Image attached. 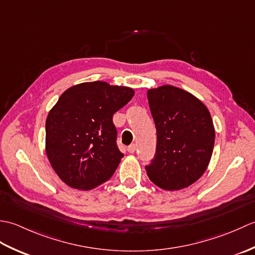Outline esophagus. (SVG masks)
<instances>
[{"instance_id":"esophagus-1","label":"esophagus","mask_w":255,"mask_h":255,"mask_svg":"<svg viewBox=\"0 0 255 255\" xmlns=\"http://www.w3.org/2000/svg\"><path fill=\"white\" fill-rule=\"evenodd\" d=\"M136 148H137V145L134 144V143H131V144L129 145V147L127 148V150H128L129 153H133L134 151H136Z\"/></svg>"}]
</instances>
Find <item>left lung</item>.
<instances>
[{
	"instance_id": "obj_1",
	"label": "left lung",
	"mask_w": 255,
	"mask_h": 255,
	"mask_svg": "<svg viewBox=\"0 0 255 255\" xmlns=\"http://www.w3.org/2000/svg\"><path fill=\"white\" fill-rule=\"evenodd\" d=\"M147 95L158 138L147 174L165 191L188 187L204 174L213 154L210 113L197 97L172 85L151 89Z\"/></svg>"
}]
</instances>
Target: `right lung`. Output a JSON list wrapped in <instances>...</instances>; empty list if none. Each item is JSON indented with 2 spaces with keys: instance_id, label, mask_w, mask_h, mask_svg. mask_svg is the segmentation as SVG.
Segmentation results:
<instances>
[{
  "instance_id": "add662e5",
  "label": "right lung",
  "mask_w": 255,
  "mask_h": 255,
  "mask_svg": "<svg viewBox=\"0 0 255 255\" xmlns=\"http://www.w3.org/2000/svg\"><path fill=\"white\" fill-rule=\"evenodd\" d=\"M133 94L130 88L94 81L74 85L59 97L46 121V153L67 185L89 191L115 173L124 154L113 115Z\"/></svg>"
}]
</instances>
